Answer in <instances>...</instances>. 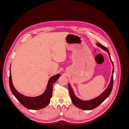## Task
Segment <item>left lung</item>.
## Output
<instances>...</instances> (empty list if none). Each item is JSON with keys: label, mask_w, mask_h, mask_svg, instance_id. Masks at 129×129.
Here are the masks:
<instances>
[{"label": "left lung", "mask_w": 129, "mask_h": 129, "mask_svg": "<svg viewBox=\"0 0 129 129\" xmlns=\"http://www.w3.org/2000/svg\"><path fill=\"white\" fill-rule=\"evenodd\" d=\"M97 45L99 47H101V48H102L103 50H105V51L108 53L109 55V56H110V58L111 61L113 64L111 58L110 57V52H109L108 48L105 47V46H103L102 45H101V44H97ZM114 68H113L112 72V75L111 76L110 83V84H109L107 89L105 90V91L103 92L100 96H99V97H96V98L93 99V100H90L88 101H81V100H79V99H77V97L75 96V95H74V93L72 90V89L71 87V85H70V84H68V89L69 90L70 96H71V98L72 101L73 103L74 104V105L77 108H79L81 109H82V110H92V109H95L98 106H99V105L101 103H102L104 100H106L107 97L109 95H110V93L112 91L113 83H114V78H113V76H114Z\"/></svg>", "instance_id": "obj_1"}]
</instances>
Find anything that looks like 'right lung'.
I'll return each mask as SVG.
<instances>
[{
    "label": "right lung",
    "instance_id": "right-lung-1",
    "mask_svg": "<svg viewBox=\"0 0 129 129\" xmlns=\"http://www.w3.org/2000/svg\"><path fill=\"white\" fill-rule=\"evenodd\" d=\"M60 76V74H58L50 78L49 80L46 91L42 95L35 97H29L21 95L14 88L12 83L11 74L10 71L9 78L10 88L13 95L23 106L28 109L39 110V109H41L46 107L50 102V98H51L52 95L53 84L55 82Z\"/></svg>",
    "mask_w": 129,
    "mask_h": 129
}]
</instances>
